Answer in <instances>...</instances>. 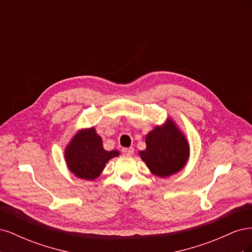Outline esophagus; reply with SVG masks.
<instances>
[{
    "label": "esophagus",
    "mask_w": 252,
    "mask_h": 252,
    "mask_svg": "<svg viewBox=\"0 0 252 252\" xmlns=\"http://www.w3.org/2000/svg\"><path fill=\"white\" fill-rule=\"evenodd\" d=\"M133 151H134L133 147H128V148H122V152H123V155H125V156H128V157H130V156H132V155H133Z\"/></svg>",
    "instance_id": "1"
}]
</instances>
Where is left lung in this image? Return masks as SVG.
<instances>
[{
  "label": "left lung",
  "mask_w": 252,
  "mask_h": 252,
  "mask_svg": "<svg viewBox=\"0 0 252 252\" xmlns=\"http://www.w3.org/2000/svg\"><path fill=\"white\" fill-rule=\"evenodd\" d=\"M143 161L158 177L166 178L185 166L189 157L186 138L172 121L157 126L146 135V149L140 151Z\"/></svg>",
  "instance_id": "8db88e82"
}]
</instances>
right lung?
<instances>
[{
  "label": "right lung",
  "instance_id": "add662e5",
  "mask_svg": "<svg viewBox=\"0 0 252 252\" xmlns=\"http://www.w3.org/2000/svg\"><path fill=\"white\" fill-rule=\"evenodd\" d=\"M119 155L118 150L104 149L101 136L97 135L94 127L75 134L65 150L68 168L75 177L84 180L96 179L105 164Z\"/></svg>",
  "mask_w": 252,
  "mask_h": 252
}]
</instances>
